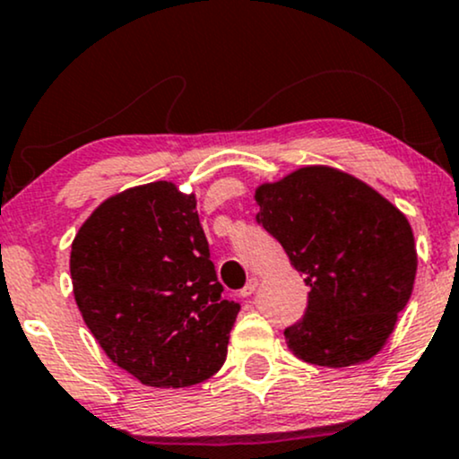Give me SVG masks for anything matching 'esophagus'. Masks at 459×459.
I'll list each match as a JSON object with an SVG mask.
<instances>
[{"label": "esophagus", "mask_w": 459, "mask_h": 459, "mask_svg": "<svg viewBox=\"0 0 459 459\" xmlns=\"http://www.w3.org/2000/svg\"><path fill=\"white\" fill-rule=\"evenodd\" d=\"M256 287H259V281H256V278H250V281L246 282V287L239 291V296L241 298H250L252 293L256 291Z\"/></svg>", "instance_id": "esophagus-1"}]
</instances>
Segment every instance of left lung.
<instances>
[{"mask_svg":"<svg viewBox=\"0 0 459 459\" xmlns=\"http://www.w3.org/2000/svg\"><path fill=\"white\" fill-rule=\"evenodd\" d=\"M256 224L304 273L302 319L284 328L293 354L319 367L376 356L408 304L416 273L405 215L334 168L308 166L256 189Z\"/></svg>","mask_w":459,"mask_h":459,"instance_id":"left-lung-1","label":"left lung"}]
</instances>
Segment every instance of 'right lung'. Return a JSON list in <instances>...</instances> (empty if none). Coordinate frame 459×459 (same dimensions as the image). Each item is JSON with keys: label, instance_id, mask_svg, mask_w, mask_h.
<instances>
[{"label": "right lung", "instance_id": "1", "mask_svg": "<svg viewBox=\"0 0 459 459\" xmlns=\"http://www.w3.org/2000/svg\"><path fill=\"white\" fill-rule=\"evenodd\" d=\"M71 278L94 339L146 386H192L224 365L241 307L222 298L196 200L175 183L105 200L75 235Z\"/></svg>", "mask_w": 459, "mask_h": 459}]
</instances>
